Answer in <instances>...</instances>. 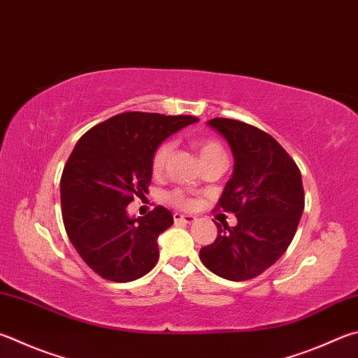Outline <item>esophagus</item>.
Wrapping results in <instances>:
<instances>
[{
  "label": "esophagus",
  "mask_w": 358,
  "mask_h": 358,
  "mask_svg": "<svg viewBox=\"0 0 358 358\" xmlns=\"http://www.w3.org/2000/svg\"><path fill=\"white\" fill-rule=\"evenodd\" d=\"M173 220L175 222H181V224H192L196 217L189 216V214H180V213H175L173 214Z\"/></svg>",
  "instance_id": "34e87169"
}]
</instances>
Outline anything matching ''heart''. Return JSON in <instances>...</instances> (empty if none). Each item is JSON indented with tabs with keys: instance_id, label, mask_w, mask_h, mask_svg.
Listing matches in <instances>:
<instances>
[{
	"instance_id": "b5f03b06",
	"label": "heart",
	"mask_w": 358,
	"mask_h": 358,
	"mask_svg": "<svg viewBox=\"0 0 358 358\" xmlns=\"http://www.w3.org/2000/svg\"><path fill=\"white\" fill-rule=\"evenodd\" d=\"M194 147L200 157L201 164H208L211 161H227V155H225V148L220 144L217 139L213 138H196L194 139ZM172 142H162V144L158 145L157 150H155L153 157H152V172L155 175H161L166 171L167 162L171 159L172 155ZM167 201L177 208H189L191 206V199L186 196L183 191L175 189L172 192L167 194Z\"/></svg>"
}]
</instances>
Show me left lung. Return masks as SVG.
<instances>
[{"label": "left lung", "mask_w": 358, "mask_h": 358, "mask_svg": "<svg viewBox=\"0 0 358 358\" xmlns=\"http://www.w3.org/2000/svg\"><path fill=\"white\" fill-rule=\"evenodd\" d=\"M208 125L224 136L235 157L216 210L235 214L238 225L216 222V241L201 247L200 259L216 275L244 282L271 268L294 238L305 205L301 171L263 129L224 117Z\"/></svg>", "instance_id": "obj_1"}]
</instances>
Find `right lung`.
I'll use <instances>...</instances> for the list:
<instances>
[{
  "instance_id": "obj_1",
  "label": "right lung",
  "mask_w": 358,
  "mask_h": 358,
  "mask_svg": "<svg viewBox=\"0 0 358 358\" xmlns=\"http://www.w3.org/2000/svg\"><path fill=\"white\" fill-rule=\"evenodd\" d=\"M192 115L122 113L84 133L61 177L62 220L69 239L90 269L106 280L127 283L158 263V236L173 224L157 206L131 219L127 206L144 197L152 181V157L162 141Z\"/></svg>"
}]
</instances>
